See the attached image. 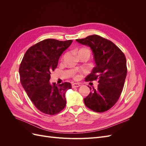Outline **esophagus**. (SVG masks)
Here are the masks:
<instances>
[{"mask_svg": "<svg viewBox=\"0 0 146 146\" xmlns=\"http://www.w3.org/2000/svg\"><path fill=\"white\" fill-rule=\"evenodd\" d=\"M81 86V85L80 83H73L72 85V88H78V87H80Z\"/></svg>", "mask_w": 146, "mask_h": 146, "instance_id": "34e87169", "label": "esophagus"}]
</instances>
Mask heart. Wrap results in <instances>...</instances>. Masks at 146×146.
I'll return each mask as SVG.
<instances>
[{
  "mask_svg": "<svg viewBox=\"0 0 146 146\" xmlns=\"http://www.w3.org/2000/svg\"><path fill=\"white\" fill-rule=\"evenodd\" d=\"M80 52H86L88 53V54H90L89 51H88V50H86V49H81V50H79V51L78 52V53ZM74 78H76V79H78V78H80V75H78V74H76V75H74Z\"/></svg>",
  "mask_w": 146,
  "mask_h": 146,
  "instance_id": "obj_1",
  "label": "heart"
}]
</instances>
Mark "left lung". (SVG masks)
<instances>
[{"mask_svg":"<svg viewBox=\"0 0 146 146\" xmlns=\"http://www.w3.org/2000/svg\"><path fill=\"white\" fill-rule=\"evenodd\" d=\"M76 41L91 48L96 64L85 80L99 83L97 89L89 86L91 91L84 103L94 111H107L117 102L123 90L127 72L125 56L113 42L98 35Z\"/></svg>","mask_w":146,"mask_h":146,"instance_id":"8db88e82","label":"left lung"}]
</instances>
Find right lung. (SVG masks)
Wrapping results in <instances>:
<instances>
[{"instance_id":"1","label":"right lung","mask_w":146,"mask_h":146,"mask_svg":"<svg viewBox=\"0 0 146 146\" xmlns=\"http://www.w3.org/2000/svg\"><path fill=\"white\" fill-rule=\"evenodd\" d=\"M72 42V40L45 39L30 47L22 60L19 67L22 86L35 107L45 114L54 115L66 106L65 94L71 89L70 83L56 85L49 80L60 56Z\"/></svg>"}]
</instances>
